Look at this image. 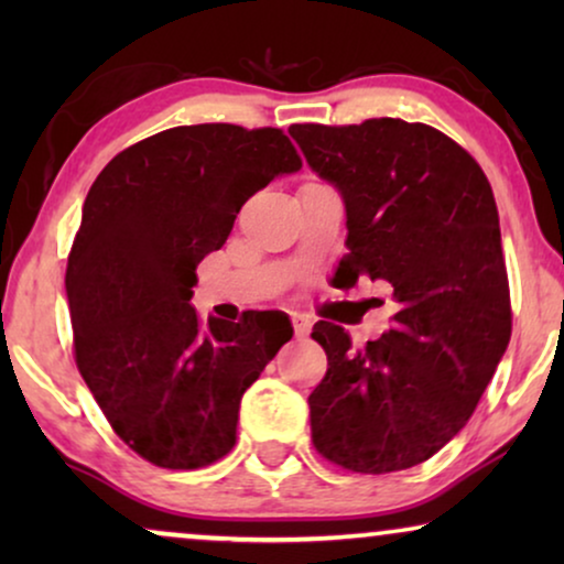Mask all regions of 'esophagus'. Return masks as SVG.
Here are the masks:
<instances>
[{
	"mask_svg": "<svg viewBox=\"0 0 564 564\" xmlns=\"http://www.w3.org/2000/svg\"><path fill=\"white\" fill-rule=\"evenodd\" d=\"M292 328H295V336L297 338H305L307 334H311L313 323L305 318V315H292Z\"/></svg>",
	"mask_w": 564,
	"mask_h": 564,
	"instance_id": "34e87169",
	"label": "esophagus"
}]
</instances>
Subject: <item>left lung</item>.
Listing matches in <instances>:
<instances>
[{"mask_svg":"<svg viewBox=\"0 0 564 564\" xmlns=\"http://www.w3.org/2000/svg\"><path fill=\"white\" fill-rule=\"evenodd\" d=\"M290 135L344 197L338 274L384 280L398 303L390 330L361 349L336 323H315L328 372L307 398L313 446L349 473L415 467L459 434L511 341L492 187L426 122H305Z\"/></svg>","mask_w":564,"mask_h":564,"instance_id":"1","label":"left lung"}]
</instances>
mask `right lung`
I'll use <instances>...</instances> for the list:
<instances>
[{
    "label": "right lung",
    "instance_id": "1",
    "mask_svg": "<svg viewBox=\"0 0 564 564\" xmlns=\"http://www.w3.org/2000/svg\"><path fill=\"white\" fill-rule=\"evenodd\" d=\"M300 166L280 128L180 126L120 151L84 199L66 267L74 359L115 434L151 465L226 457L246 388L292 338L276 313L205 323L189 297L246 199Z\"/></svg>",
    "mask_w": 564,
    "mask_h": 564
}]
</instances>
